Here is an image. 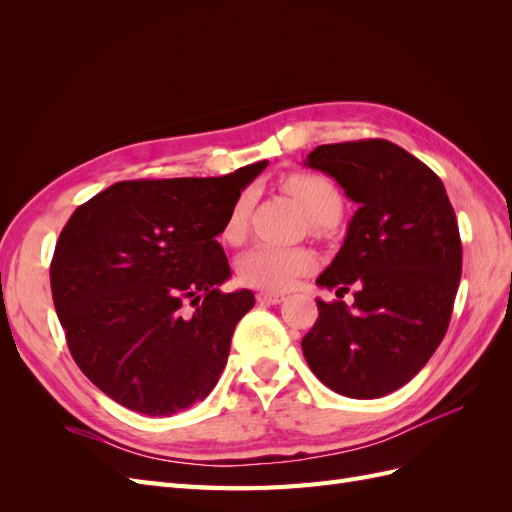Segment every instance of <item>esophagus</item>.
<instances>
[{
    "label": "esophagus",
    "instance_id": "1",
    "mask_svg": "<svg viewBox=\"0 0 512 512\" xmlns=\"http://www.w3.org/2000/svg\"><path fill=\"white\" fill-rule=\"evenodd\" d=\"M256 299H258L260 305H277V303L284 301V294H280V292H269V290H260V292L256 294Z\"/></svg>",
    "mask_w": 512,
    "mask_h": 512
}]
</instances>
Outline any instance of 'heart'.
Wrapping results in <instances>:
<instances>
[{"label":"heart","mask_w":512,"mask_h":512,"mask_svg":"<svg viewBox=\"0 0 512 512\" xmlns=\"http://www.w3.org/2000/svg\"><path fill=\"white\" fill-rule=\"evenodd\" d=\"M282 185L314 224L329 226L342 213V196H339L337 188L327 177L294 173L286 177ZM250 200V194L243 192L232 203L228 218L222 226V237L228 243H237L243 237ZM314 267L316 258L305 247L256 243L239 258L241 280L265 290H288L297 284L299 277L307 275Z\"/></svg>","instance_id":"obj_1"}]
</instances>
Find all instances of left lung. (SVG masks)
I'll use <instances>...</instances> for the list:
<instances>
[{
  "mask_svg": "<svg viewBox=\"0 0 512 512\" xmlns=\"http://www.w3.org/2000/svg\"><path fill=\"white\" fill-rule=\"evenodd\" d=\"M305 166L331 175L359 209L316 280L354 303L318 299L301 348L316 378L352 399L384 397L436 352L453 314L461 239L444 183L412 153L369 138L320 145Z\"/></svg>",
  "mask_w": 512,
  "mask_h": 512,
  "instance_id": "1",
  "label": "left lung"
}]
</instances>
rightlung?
Wrapping results in <instances>:
<instances>
[{
	"mask_svg": "<svg viewBox=\"0 0 512 512\" xmlns=\"http://www.w3.org/2000/svg\"><path fill=\"white\" fill-rule=\"evenodd\" d=\"M267 164L119 181L61 230L51 262L57 316L76 365L117 404L170 416L218 384L237 322L256 301L252 290L220 292L230 267L215 237Z\"/></svg>",
	"mask_w": 512,
	"mask_h": 512,
	"instance_id": "add662e5",
	"label": "right lung"
}]
</instances>
